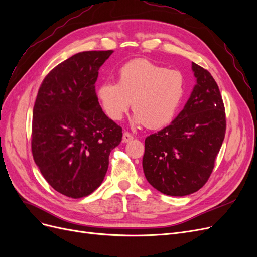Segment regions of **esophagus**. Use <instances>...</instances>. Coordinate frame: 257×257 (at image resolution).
<instances>
[{
	"instance_id": "esophagus-1",
	"label": "esophagus",
	"mask_w": 257,
	"mask_h": 257,
	"mask_svg": "<svg viewBox=\"0 0 257 257\" xmlns=\"http://www.w3.org/2000/svg\"><path fill=\"white\" fill-rule=\"evenodd\" d=\"M133 135H132L131 133H128V132H124L123 133V142L124 143H128L131 141H133Z\"/></svg>"
}]
</instances>
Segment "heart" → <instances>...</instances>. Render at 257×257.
<instances>
[{
	"label": "heart",
	"mask_w": 257,
	"mask_h": 257,
	"mask_svg": "<svg viewBox=\"0 0 257 257\" xmlns=\"http://www.w3.org/2000/svg\"><path fill=\"white\" fill-rule=\"evenodd\" d=\"M185 95V77L146 59L132 60L118 73V83L105 81L97 98L108 118L119 121L131 105L137 124L160 128L174 119Z\"/></svg>",
	"instance_id": "1"
}]
</instances>
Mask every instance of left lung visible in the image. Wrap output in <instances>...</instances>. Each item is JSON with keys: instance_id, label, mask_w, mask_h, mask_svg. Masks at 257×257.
<instances>
[{"instance_id": "left-lung-1", "label": "left lung", "mask_w": 257, "mask_h": 257, "mask_svg": "<svg viewBox=\"0 0 257 257\" xmlns=\"http://www.w3.org/2000/svg\"><path fill=\"white\" fill-rule=\"evenodd\" d=\"M192 69L196 84L182 111L145 141L147 180L170 196L189 195L206 184L226 131L225 107L215 80L196 63H192Z\"/></svg>"}]
</instances>
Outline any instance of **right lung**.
<instances>
[{"mask_svg": "<svg viewBox=\"0 0 257 257\" xmlns=\"http://www.w3.org/2000/svg\"><path fill=\"white\" fill-rule=\"evenodd\" d=\"M112 50L83 51L52 68L33 108V159L57 192L90 195L103 182L122 127L104 113L95 92L98 69Z\"/></svg>", "mask_w": 257, "mask_h": 257, "instance_id": "right-lung-1", "label": "right lung"}]
</instances>
